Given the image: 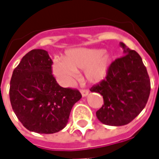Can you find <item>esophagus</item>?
I'll return each instance as SVG.
<instances>
[{
  "label": "esophagus",
  "instance_id": "esophagus-1",
  "mask_svg": "<svg viewBox=\"0 0 159 159\" xmlns=\"http://www.w3.org/2000/svg\"><path fill=\"white\" fill-rule=\"evenodd\" d=\"M80 92L82 93V96L83 97H86L88 94H89V91L86 89H81L80 90Z\"/></svg>",
  "mask_w": 159,
  "mask_h": 159
}]
</instances>
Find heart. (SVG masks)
I'll list each match as a JSON object with an SVG mask.
<instances>
[{
	"instance_id": "heart-1",
	"label": "heart",
	"mask_w": 159,
	"mask_h": 159,
	"mask_svg": "<svg viewBox=\"0 0 159 159\" xmlns=\"http://www.w3.org/2000/svg\"><path fill=\"white\" fill-rule=\"evenodd\" d=\"M111 64L110 53L99 48H75L69 50L64 58H54L52 72L65 85H70L77 75L84 70V76L90 83H98L107 76Z\"/></svg>"
}]
</instances>
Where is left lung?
<instances>
[{
    "label": "left lung",
    "instance_id": "left-lung-1",
    "mask_svg": "<svg viewBox=\"0 0 159 159\" xmlns=\"http://www.w3.org/2000/svg\"><path fill=\"white\" fill-rule=\"evenodd\" d=\"M120 47L124 55L111 63L106 78L90 89L103 96L96 117L110 126L129 123L145 108L150 95V79L142 59L123 42Z\"/></svg>",
    "mask_w": 159,
    "mask_h": 159
}]
</instances>
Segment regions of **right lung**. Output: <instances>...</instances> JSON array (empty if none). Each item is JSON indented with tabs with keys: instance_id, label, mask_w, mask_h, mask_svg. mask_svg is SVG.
I'll list each match as a JSON object with an SVG mask.
<instances>
[{
	"instance_id": "right-lung-1",
	"label": "right lung",
	"mask_w": 159,
	"mask_h": 159,
	"mask_svg": "<svg viewBox=\"0 0 159 159\" xmlns=\"http://www.w3.org/2000/svg\"><path fill=\"white\" fill-rule=\"evenodd\" d=\"M52 59L43 49L26 53L12 72L10 101L24 126L39 134L63 129L74 104L82 98L77 89L60 87L52 75Z\"/></svg>"
}]
</instances>
